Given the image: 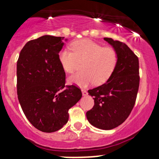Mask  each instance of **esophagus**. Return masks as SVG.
Here are the masks:
<instances>
[{
  "label": "esophagus",
  "instance_id": "obj_1",
  "mask_svg": "<svg viewBox=\"0 0 159 159\" xmlns=\"http://www.w3.org/2000/svg\"><path fill=\"white\" fill-rule=\"evenodd\" d=\"M81 92H82V94H83V96H87V94H88V93H87V91H86L85 90H84V89H82Z\"/></svg>",
  "mask_w": 159,
  "mask_h": 159
}]
</instances>
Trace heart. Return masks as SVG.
<instances>
[{"label":"heart","mask_w":159,"mask_h":159,"mask_svg":"<svg viewBox=\"0 0 159 159\" xmlns=\"http://www.w3.org/2000/svg\"><path fill=\"white\" fill-rule=\"evenodd\" d=\"M72 50L63 49L59 53L60 63L65 72L72 73L78 63H82V72L69 78L71 84L86 87L94 82L102 84L112 75L118 62L116 51L111 46H105L90 39L75 41L71 45Z\"/></svg>","instance_id":"obj_1"}]
</instances>
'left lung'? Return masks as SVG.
I'll return each instance as SVG.
<instances>
[{"mask_svg":"<svg viewBox=\"0 0 159 159\" xmlns=\"http://www.w3.org/2000/svg\"><path fill=\"white\" fill-rule=\"evenodd\" d=\"M118 54V62L112 75L104 84L88 90L94 105L87 112L89 123L104 130H110L127 119L135 104L139 88V61L124 43L104 38Z\"/></svg>","mask_w":159,"mask_h":159,"instance_id":"left-lung-1","label":"left lung"}]
</instances>
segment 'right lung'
I'll return each instance as SVG.
<instances>
[{
	"label": "right lung",
	"mask_w": 159,
	"mask_h": 159,
	"mask_svg": "<svg viewBox=\"0 0 159 159\" xmlns=\"http://www.w3.org/2000/svg\"><path fill=\"white\" fill-rule=\"evenodd\" d=\"M64 37L43 36L27 42L17 61V94L27 119L38 130L54 132L68 122L69 108L81 99L77 86L65 85L59 61Z\"/></svg>",
	"instance_id": "1"
}]
</instances>
